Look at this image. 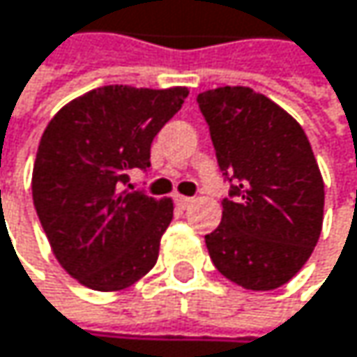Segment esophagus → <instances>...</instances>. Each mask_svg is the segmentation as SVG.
Masks as SVG:
<instances>
[{
    "instance_id": "34e87169",
    "label": "esophagus",
    "mask_w": 357,
    "mask_h": 357,
    "mask_svg": "<svg viewBox=\"0 0 357 357\" xmlns=\"http://www.w3.org/2000/svg\"><path fill=\"white\" fill-rule=\"evenodd\" d=\"M192 202H194V198H190V196H181V194L176 196V204H178L179 208H188Z\"/></svg>"
}]
</instances>
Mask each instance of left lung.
Wrapping results in <instances>:
<instances>
[{
    "mask_svg": "<svg viewBox=\"0 0 357 357\" xmlns=\"http://www.w3.org/2000/svg\"><path fill=\"white\" fill-rule=\"evenodd\" d=\"M229 181L219 227L204 238L217 271L252 291L285 285L321 238L324 181L302 126L248 86L198 95Z\"/></svg>",
    "mask_w": 357,
    "mask_h": 357,
    "instance_id": "left-lung-1",
    "label": "left lung"
}]
</instances>
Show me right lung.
<instances>
[{
  "mask_svg": "<svg viewBox=\"0 0 357 357\" xmlns=\"http://www.w3.org/2000/svg\"><path fill=\"white\" fill-rule=\"evenodd\" d=\"M185 97V86L109 84L70 101L47 123L33 200L57 262L84 287L119 291L155 266L174 202L134 192L128 179L132 169L151 167L153 138Z\"/></svg>",
  "mask_w": 357,
  "mask_h": 357,
  "instance_id": "obj_1",
  "label": "right lung"
}]
</instances>
